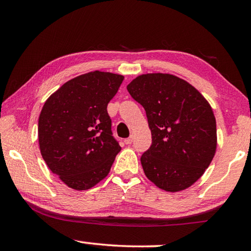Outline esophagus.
Masks as SVG:
<instances>
[{
    "label": "esophagus",
    "mask_w": 251,
    "mask_h": 251,
    "mask_svg": "<svg viewBox=\"0 0 251 251\" xmlns=\"http://www.w3.org/2000/svg\"><path fill=\"white\" fill-rule=\"evenodd\" d=\"M133 141H134V137H133V136H130V137H128V138H126V139H125L124 143L126 144V145H130V144L133 143Z\"/></svg>",
    "instance_id": "obj_1"
}]
</instances>
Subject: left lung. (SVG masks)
<instances>
[{
	"instance_id": "obj_1",
	"label": "left lung",
	"mask_w": 251,
	"mask_h": 251,
	"mask_svg": "<svg viewBox=\"0 0 251 251\" xmlns=\"http://www.w3.org/2000/svg\"><path fill=\"white\" fill-rule=\"evenodd\" d=\"M127 91L145 109L151 131V146L141 157L146 177L171 193L194 185L217 148L210 104L192 84L167 73L139 75Z\"/></svg>"
}]
</instances>
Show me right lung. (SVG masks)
Masks as SVG:
<instances>
[{
    "label": "right lung",
    "mask_w": 251,
    "mask_h": 251,
    "mask_svg": "<svg viewBox=\"0 0 251 251\" xmlns=\"http://www.w3.org/2000/svg\"><path fill=\"white\" fill-rule=\"evenodd\" d=\"M124 76L94 71L67 80L39 117L41 155L66 186L86 190L108 175L121 151L110 130L107 104Z\"/></svg>",
    "instance_id": "obj_1"
}]
</instances>
